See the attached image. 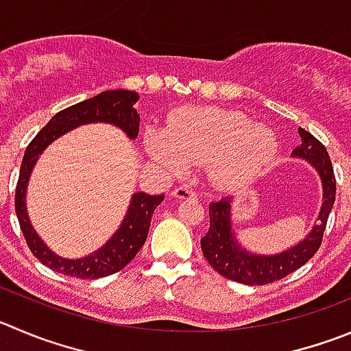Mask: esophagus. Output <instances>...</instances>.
I'll use <instances>...</instances> for the list:
<instances>
[{
    "instance_id": "esophagus-1",
    "label": "esophagus",
    "mask_w": 351,
    "mask_h": 351,
    "mask_svg": "<svg viewBox=\"0 0 351 351\" xmlns=\"http://www.w3.org/2000/svg\"><path fill=\"white\" fill-rule=\"evenodd\" d=\"M172 195L179 199H188V198H196V193L195 189L188 188V186H179L172 191Z\"/></svg>"
}]
</instances>
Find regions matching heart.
Returning a JSON list of instances; mask_svg holds the SVG:
<instances>
[{
  "label": "heart",
  "mask_w": 351,
  "mask_h": 351,
  "mask_svg": "<svg viewBox=\"0 0 351 351\" xmlns=\"http://www.w3.org/2000/svg\"><path fill=\"white\" fill-rule=\"evenodd\" d=\"M148 155L170 173L193 163L208 162L219 184H236L262 172L278 153L276 134L238 112L220 108L186 110L173 117L167 131L146 132Z\"/></svg>",
  "instance_id": "obj_1"
}]
</instances>
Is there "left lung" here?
Instances as JSON below:
<instances>
[{
  "instance_id": "left-lung-1",
  "label": "left lung",
  "mask_w": 351,
  "mask_h": 351,
  "mask_svg": "<svg viewBox=\"0 0 351 351\" xmlns=\"http://www.w3.org/2000/svg\"><path fill=\"white\" fill-rule=\"evenodd\" d=\"M302 145L293 149V156L308 160L315 167L322 181V206H320L319 222L313 226L303 241L278 255H255L241 248L234 238L231 228V203L232 198H223L212 202L208 206L210 229L202 238V252L210 265L231 281L248 286H262L286 278L296 269L305 265L317 253L322 243L326 223L336 199V178L332 170L328 149L310 132L300 128Z\"/></svg>"
}]
</instances>
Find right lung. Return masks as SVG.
Listing matches in <instances>:
<instances>
[{"label":"right lung","instance_id":"right-lung-1","mask_svg":"<svg viewBox=\"0 0 351 351\" xmlns=\"http://www.w3.org/2000/svg\"><path fill=\"white\" fill-rule=\"evenodd\" d=\"M138 99V93L128 91V89H115V91H103L95 98L69 106L56 113L46 123L38 132V136L29 143L27 149L23 153L19 182H16L15 189L16 219H19L20 229L27 241L29 250L34 253L36 258L43 265L49 267L63 276L79 279H99L122 270L145 245L153 212L163 202L165 195L155 196L146 195V193H134L119 231L106 241V245L84 258L70 260L53 253L31 226L27 208H25V193H27L32 169H34L39 155L45 152L49 143L58 139L65 132L72 131L73 128L84 125V123H113L122 129L129 138L136 139L139 132V115L136 108H132V105Z\"/></svg>","mask_w":351,"mask_h":351}]
</instances>
